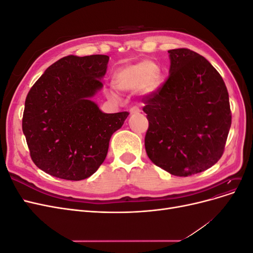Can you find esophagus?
<instances>
[{
	"mask_svg": "<svg viewBox=\"0 0 253 253\" xmlns=\"http://www.w3.org/2000/svg\"><path fill=\"white\" fill-rule=\"evenodd\" d=\"M140 112L141 111H140L138 106H133V108L129 109V113H131V114H139Z\"/></svg>",
	"mask_w": 253,
	"mask_h": 253,
	"instance_id": "34e87169",
	"label": "esophagus"
}]
</instances>
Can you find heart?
Returning a JSON list of instances; mask_svg holds the SVG:
<instances>
[{
  "instance_id": "b5f03b06",
  "label": "heart",
  "mask_w": 253,
  "mask_h": 253,
  "mask_svg": "<svg viewBox=\"0 0 253 253\" xmlns=\"http://www.w3.org/2000/svg\"><path fill=\"white\" fill-rule=\"evenodd\" d=\"M160 80V68L151 61H140L120 68L114 77V85L119 90L136 91L142 94H152L158 88ZM111 96L116 97L115 90Z\"/></svg>"
}]
</instances>
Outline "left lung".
<instances>
[{
  "instance_id": "obj_1",
  "label": "left lung",
  "mask_w": 253,
  "mask_h": 253,
  "mask_svg": "<svg viewBox=\"0 0 253 253\" xmlns=\"http://www.w3.org/2000/svg\"><path fill=\"white\" fill-rule=\"evenodd\" d=\"M169 52V78L143 98L149 128L144 147L153 164L175 176L208 170L223 155L231 112L223 78L187 48Z\"/></svg>"
}]
</instances>
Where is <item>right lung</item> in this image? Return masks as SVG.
Returning <instances> with one entry per match:
<instances>
[{
    "mask_svg": "<svg viewBox=\"0 0 253 253\" xmlns=\"http://www.w3.org/2000/svg\"><path fill=\"white\" fill-rule=\"evenodd\" d=\"M109 56H67L51 64L30 88L22 129L35 165L51 176L82 180L108 154L112 135L128 112L103 113L91 101L103 87Z\"/></svg>",
    "mask_w": 253,
    "mask_h": 253,
    "instance_id": "obj_1",
    "label": "right lung"
}]
</instances>
